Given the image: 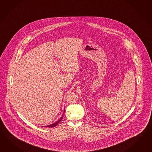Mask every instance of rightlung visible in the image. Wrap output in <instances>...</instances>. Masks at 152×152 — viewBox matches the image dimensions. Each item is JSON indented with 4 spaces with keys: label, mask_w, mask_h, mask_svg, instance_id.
Masks as SVG:
<instances>
[{
    "label": "right lung",
    "mask_w": 152,
    "mask_h": 152,
    "mask_svg": "<svg viewBox=\"0 0 152 152\" xmlns=\"http://www.w3.org/2000/svg\"><path fill=\"white\" fill-rule=\"evenodd\" d=\"M65 112V110H64V112ZM63 115L61 117V118L58 121H56L55 123H53V124H51L50 125H48L47 126H45L44 127H45V128H52V127H54V126H57V125L60 122V121L63 119Z\"/></svg>",
    "instance_id": "1"
}]
</instances>
